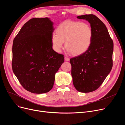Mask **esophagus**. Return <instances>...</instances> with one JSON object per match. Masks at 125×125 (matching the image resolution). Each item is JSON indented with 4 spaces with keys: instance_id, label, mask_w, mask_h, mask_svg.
<instances>
[{
    "instance_id": "1",
    "label": "esophagus",
    "mask_w": 125,
    "mask_h": 125,
    "mask_svg": "<svg viewBox=\"0 0 125 125\" xmlns=\"http://www.w3.org/2000/svg\"><path fill=\"white\" fill-rule=\"evenodd\" d=\"M64 59H65V60L66 61H68L69 60V58H68L67 57H65Z\"/></svg>"
}]
</instances>
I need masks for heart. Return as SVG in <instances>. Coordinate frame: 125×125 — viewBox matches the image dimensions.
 <instances>
[{
    "label": "heart",
    "mask_w": 125,
    "mask_h": 125,
    "mask_svg": "<svg viewBox=\"0 0 125 125\" xmlns=\"http://www.w3.org/2000/svg\"><path fill=\"white\" fill-rule=\"evenodd\" d=\"M56 33L52 36L53 50L60 52L63 42L66 50L73 56H79L85 53L89 48L93 32L89 24L77 21L66 20L60 24Z\"/></svg>",
    "instance_id": "b5f03b06"
}]
</instances>
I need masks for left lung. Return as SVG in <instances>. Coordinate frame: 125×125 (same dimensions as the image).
<instances>
[{
  "mask_svg": "<svg viewBox=\"0 0 125 125\" xmlns=\"http://www.w3.org/2000/svg\"><path fill=\"white\" fill-rule=\"evenodd\" d=\"M77 18L88 21L93 32L88 50L70 59L74 87L87 93L98 88L111 72L113 42L106 25L96 16L84 15Z\"/></svg>",
  "mask_w": 125,
  "mask_h": 125,
  "instance_id": "obj_1",
  "label": "left lung"
}]
</instances>
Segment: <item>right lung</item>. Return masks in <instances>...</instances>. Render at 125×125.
<instances>
[{
    "label": "right lung",
    "mask_w": 125,
    "mask_h": 125,
    "mask_svg": "<svg viewBox=\"0 0 125 125\" xmlns=\"http://www.w3.org/2000/svg\"><path fill=\"white\" fill-rule=\"evenodd\" d=\"M53 24L47 17L32 18L13 41V73L23 87L31 93L50 91L55 74L64 61V56L52 49Z\"/></svg>",
    "instance_id": "obj_1"
}]
</instances>
